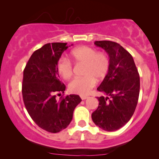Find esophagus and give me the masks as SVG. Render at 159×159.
Listing matches in <instances>:
<instances>
[{
    "label": "esophagus",
    "instance_id": "obj_1",
    "mask_svg": "<svg viewBox=\"0 0 159 159\" xmlns=\"http://www.w3.org/2000/svg\"><path fill=\"white\" fill-rule=\"evenodd\" d=\"M87 98H88V96H81V98L82 100H84Z\"/></svg>",
    "mask_w": 159,
    "mask_h": 159
}]
</instances>
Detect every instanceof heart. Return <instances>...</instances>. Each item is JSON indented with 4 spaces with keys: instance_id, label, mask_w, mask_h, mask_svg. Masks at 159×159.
<instances>
[{
    "instance_id": "heart-1",
    "label": "heart",
    "mask_w": 159,
    "mask_h": 159,
    "mask_svg": "<svg viewBox=\"0 0 159 159\" xmlns=\"http://www.w3.org/2000/svg\"><path fill=\"white\" fill-rule=\"evenodd\" d=\"M70 58L76 64H84V77L76 78L69 85L71 93L81 96L87 95L96 84L106 76L110 67V60L106 53L96 52L90 47L79 46L70 52ZM57 70L60 76L69 81L73 75L72 63L65 58H61L57 63Z\"/></svg>"
}]
</instances>
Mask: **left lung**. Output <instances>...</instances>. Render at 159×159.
Instances as JSON below:
<instances>
[{
	"label": "left lung",
	"instance_id": "1",
	"mask_svg": "<svg viewBox=\"0 0 159 159\" xmlns=\"http://www.w3.org/2000/svg\"><path fill=\"white\" fill-rule=\"evenodd\" d=\"M108 54L110 67L97 90L98 108L92 114L93 123L103 130L114 132L125 125L134 114L140 93V76L130 53L118 43L96 41Z\"/></svg>",
	"mask_w": 159,
	"mask_h": 159
}]
</instances>
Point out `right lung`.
I'll list each match as a JSON object with an SVG mask.
<instances>
[{"instance_id": "add662e5", "label": "right lung", "mask_w": 159, "mask_h": 159, "mask_svg": "<svg viewBox=\"0 0 159 159\" xmlns=\"http://www.w3.org/2000/svg\"><path fill=\"white\" fill-rule=\"evenodd\" d=\"M67 43H53L43 45L33 53L24 69L23 101L32 120L48 132H59L72 120L75 107L81 102L78 95L56 98L64 93L66 86L59 79L57 63Z\"/></svg>"}]
</instances>
